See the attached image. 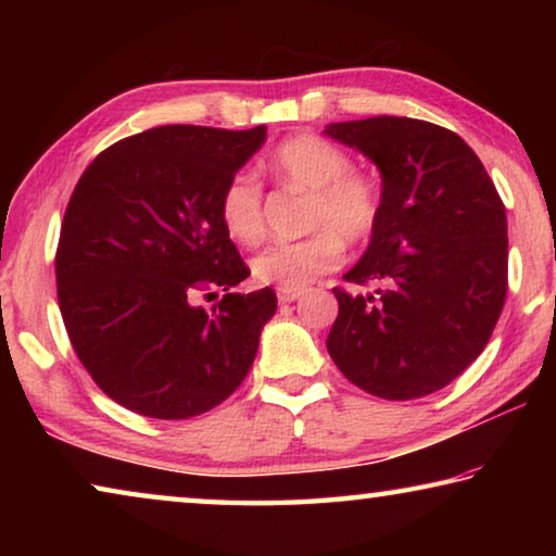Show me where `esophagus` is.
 <instances>
[{"instance_id": "esophagus-1", "label": "esophagus", "mask_w": 556, "mask_h": 556, "mask_svg": "<svg viewBox=\"0 0 556 556\" xmlns=\"http://www.w3.org/2000/svg\"><path fill=\"white\" fill-rule=\"evenodd\" d=\"M301 294H304L301 289H277V299L281 304H291V301H296Z\"/></svg>"}]
</instances>
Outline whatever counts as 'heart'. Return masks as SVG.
Here are the masks:
<instances>
[{"instance_id": "1", "label": "heart", "mask_w": 556, "mask_h": 556, "mask_svg": "<svg viewBox=\"0 0 556 556\" xmlns=\"http://www.w3.org/2000/svg\"><path fill=\"white\" fill-rule=\"evenodd\" d=\"M279 184L308 193V230L296 242H269L252 257V277L279 289H304L338 267L343 242L368 240L380 218V191L372 178L353 172L341 147L316 135H296L281 142L269 159ZM220 220L232 240L252 244L265 232L262 186L255 174L238 172L220 193Z\"/></svg>"}]
</instances>
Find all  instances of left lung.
<instances>
[{"mask_svg": "<svg viewBox=\"0 0 556 556\" xmlns=\"http://www.w3.org/2000/svg\"><path fill=\"white\" fill-rule=\"evenodd\" d=\"M382 176L380 218L333 289L338 318L326 348L348 380L382 400L446 388L478 355L507 291V220L491 176L451 129L409 117L333 122L324 129Z\"/></svg>", "mask_w": 556, "mask_h": 556, "instance_id": "8db88e82", "label": "left lung"}]
</instances>
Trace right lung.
I'll use <instances>...</instances> for the list:
<instances>
[{
    "instance_id": "obj_1",
    "label": "right lung",
    "mask_w": 556,
    "mask_h": 556,
    "mask_svg": "<svg viewBox=\"0 0 556 556\" xmlns=\"http://www.w3.org/2000/svg\"><path fill=\"white\" fill-rule=\"evenodd\" d=\"M267 129L166 125L96 156L71 195L55 255L59 306L98 388L152 419H188L240 388L277 312L269 287L225 294L250 269L220 193Z\"/></svg>"
}]
</instances>
